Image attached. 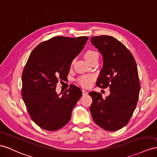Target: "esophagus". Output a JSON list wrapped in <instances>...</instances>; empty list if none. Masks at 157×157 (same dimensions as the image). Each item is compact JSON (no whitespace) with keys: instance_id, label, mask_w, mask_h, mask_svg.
<instances>
[{"instance_id":"1","label":"esophagus","mask_w":157,"mask_h":157,"mask_svg":"<svg viewBox=\"0 0 157 157\" xmlns=\"http://www.w3.org/2000/svg\"><path fill=\"white\" fill-rule=\"evenodd\" d=\"M82 94H83L84 96H86V95L88 94V92L86 91V90H82Z\"/></svg>"}]
</instances>
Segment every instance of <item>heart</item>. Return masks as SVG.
<instances>
[{
	"mask_svg": "<svg viewBox=\"0 0 157 157\" xmlns=\"http://www.w3.org/2000/svg\"><path fill=\"white\" fill-rule=\"evenodd\" d=\"M84 58H85L86 60L89 63L92 61L93 59L98 58V53L94 50L89 49L86 51L85 53H84ZM73 63L74 61H72L71 65H73ZM94 79L95 77L94 75H82L78 78L77 81L78 84H80L82 87L87 88L91 85L92 82L94 81Z\"/></svg>",
	"mask_w": 157,
	"mask_h": 157,
	"instance_id": "obj_1",
	"label": "heart"
}]
</instances>
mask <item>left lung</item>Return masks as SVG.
<instances>
[{"instance_id": "obj_1", "label": "left lung", "mask_w": 157, "mask_h": 157, "mask_svg": "<svg viewBox=\"0 0 157 157\" xmlns=\"http://www.w3.org/2000/svg\"><path fill=\"white\" fill-rule=\"evenodd\" d=\"M92 44L103 56L104 65L96 86L109 88L110 94L103 98L97 92H89L93 120L102 129L115 131L128 124L139 99L140 82L136 62L129 49L115 37H91Z\"/></svg>"}]
</instances>
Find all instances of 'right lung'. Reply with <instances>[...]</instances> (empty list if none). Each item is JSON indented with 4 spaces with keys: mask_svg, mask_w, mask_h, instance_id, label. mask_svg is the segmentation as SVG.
<instances>
[{
    "mask_svg": "<svg viewBox=\"0 0 157 157\" xmlns=\"http://www.w3.org/2000/svg\"><path fill=\"white\" fill-rule=\"evenodd\" d=\"M88 40L87 36L53 37L41 42L29 56L22 72V96L31 119L41 128L56 131L69 121L82 91L73 84L61 96L56 84L67 78L71 62Z\"/></svg>",
    "mask_w": 157,
    "mask_h": 157,
    "instance_id": "right-lung-1",
    "label": "right lung"
}]
</instances>
